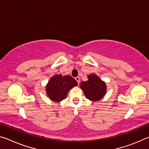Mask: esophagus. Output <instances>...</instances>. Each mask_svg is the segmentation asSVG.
<instances>
[{
	"label": "esophagus",
	"instance_id": "obj_1",
	"mask_svg": "<svg viewBox=\"0 0 149 149\" xmlns=\"http://www.w3.org/2000/svg\"><path fill=\"white\" fill-rule=\"evenodd\" d=\"M75 79L76 80V81L77 82V84H79V82H80V78H79V77H78V76L75 77Z\"/></svg>",
	"mask_w": 149,
	"mask_h": 149
}]
</instances>
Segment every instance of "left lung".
Segmentation results:
<instances>
[{
	"instance_id": "obj_1",
	"label": "left lung",
	"mask_w": 149,
	"mask_h": 149,
	"mask_svg": "<svg viewBox=\"0 0 149 149\" xmlns=\"http://www.w3.org/2000/svg\"><path fill=\"white\" fill-rule=\"evenodd\" d=\"M88 81H83L80 87L84 91L85 95L91 101H98L101 100L105 94L106 86L105 82L99 78L96 75H88Z\"/></svg>"
}]
</instances>
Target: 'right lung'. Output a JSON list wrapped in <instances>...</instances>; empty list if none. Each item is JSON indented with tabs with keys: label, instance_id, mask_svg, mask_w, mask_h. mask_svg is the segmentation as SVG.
Wrapping results in <instances>:
<instances>
[{
	"label": "right lung",
	"instance_id": "obj_1",
	"mask_svg": "<svg viewBox=\"0 0 149 149\" xmlns=\"http://www.w3.org/2000/svg\"><path fill=\"white\" fill-rule=\"evenodd\" d=\"M77 85L76 80L70 75H56L47 85L46 93L50 100L58 102L65 99L70 89Z\"/></svg>",
	"mask_w": 149,
	"mask_h": 149
}]
</instances>
